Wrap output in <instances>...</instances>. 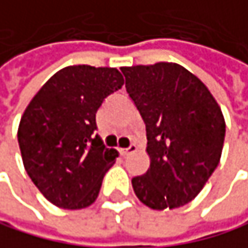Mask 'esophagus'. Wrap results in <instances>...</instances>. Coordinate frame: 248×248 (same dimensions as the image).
Masks as SVG:
<instances>
[{
    "label": "esophagus",
    "mask_w": 248,
    "mask_h": 248,
    "mask_svg": "<svg viewBox=\"0 0 248 248\" xmlns=\"http://www.w3.org/2000/svg\"><path fill=\"white\" fill-rule=\"evenodd\" d=\"M119 151H120V154H122L123 157H126V155H129V154H132V153L137 151V145H135V144H131L128 148H120Z\"/></svg>",
    "instance_id": "obj_1"
}]
</instances>
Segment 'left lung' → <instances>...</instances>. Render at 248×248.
<instances>
[{
  "label": "left lung",
  "mask_w": 248,
  "mask_h": 248,
  "mask_svg": "<svg viewBox=\"0 0 248 248\" xmlns=\"http://www.w3.org/2000/svg\"><path fill=\"white\" fill-rule=\"evenodd\" d=\"M126 91L147 128L151 164L132 179L138 199L151 209L193 201L221 160L225 120L208 87L179 63L123 66Z\"/></svg>",
  "instance_id": "8db88e82"
}]
</instances>
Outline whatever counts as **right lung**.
<instances>
[{
	"label": "right lung",
	"instance_id": "obj_1",
	"mask_svg": "<svg viewBox=\"0 0 248 248\" xmlns=\"http://www.w3.org/2000/svg\"><path fill=\"white\" fill-rule=\"evenodd\" d=\"M123 84L116 68L72 65L52 75L26 107L17 132L23 164L55 206L82 209L97 199L119 154L93 137L95 113Z\"/></svg>",
	"mask_w": 248,
	"mask_h": 248
}]
</instances>
